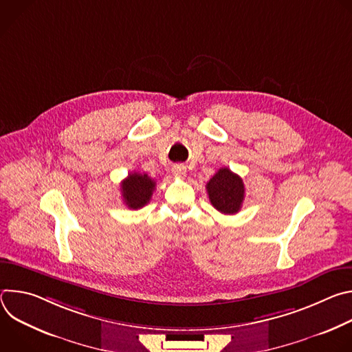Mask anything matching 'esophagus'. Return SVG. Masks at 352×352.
I'll return each instance as SVG.
<instances>
[{
	"mask_svg": "<svg viewBox=\"0 0 352 352\" xmlns=\"http://www.w3.org/2000/svg\"><path fill=\"white\" fill-rule=\"evenodd\" d=\"M173 174L178 178H184L186 175V167L184 164H175L173 167Z\"/></svg>",
	"mask_w": 352,
	"mask_h": 352,
	"instance_id": "1",
	"label": "esophagus"
}]
</instances>
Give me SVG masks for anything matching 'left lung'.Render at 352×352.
<instances>
[{"mask_svg": "<svg viewBox=\"0 0 352 352\" xmlns=\"http://www.w3.org/2000/svg\"><path fill=\"white\" fill-rule=\"evenodd\" d=\"M210 204L223 214H235L241 210L245 199L242 178L230 168H220L206 184Z\"/></svg>", "mask_w": 352, "mask_h": 352, "instance_id": "obj_1", "label": "left lung"}]
</instances>
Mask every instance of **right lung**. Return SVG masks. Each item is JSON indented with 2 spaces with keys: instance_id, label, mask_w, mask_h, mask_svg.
Returning <instances> with one entry per match:
<instances>
[{
  "instance_id": "add662e5",
  "label": "right lung",
  "mask_w": 352,
  "mask_h": 352,
  "mask_svg": "<svg viewBox=\"0 0 352 352\" xmlns=\"http://www.w3.org/2000/svg\"><path fill=\"white\" fill-rule=\"evenodd\" d=\"M156 182L147 174L131 173L121 182V193L124 197V204L129 209H140L148 204L150 197L153 195Z\"/></svg>"
}]
</instances>
